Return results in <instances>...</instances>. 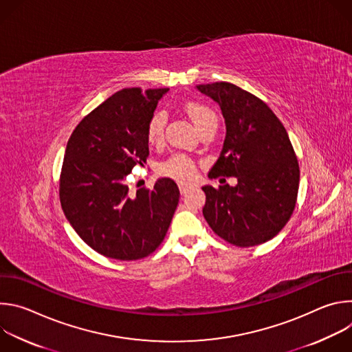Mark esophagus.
Segmentation results:
<instances>
[{"instance_id": "1", "label": "esophagus", "mask_w": 352, "mask_h": 352, "mask_svg": "<svg viewBox=\"0 0 352 352\" xmlns=\"http://www.w3.org/2000/svg\"><path fill=\"white\" fill-rule=\"evenodd\" d=\"M178 186H179V192H181V195H185V193L190 189V186H189V185H185V184H178Z\"/></svg>"}]
</instances>
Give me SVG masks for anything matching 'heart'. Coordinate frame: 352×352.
I'll return each instance as SVG.
<instances>
[{"label":"heart","mask_w":352,"mask_h":352,"mask_svg":"<svg viewBox=\"0 0 352 352\" xmlns=\"http://www.w3.org/2000/svg\"><path fill=\"white\" fill-rule=\"evenodd\" d=\"M185 113L193 122L197 131L208 126L209 124H217L216 114L208 106L199 104V103H188L185 104ZM166 125V116L163 113H156L147 125V142L156 146L163 142V132ZM160 173L166 177L178 179L181 182H189L196 175V166L195 163L182 155L173 156L166 163L162 164Z\"/></svg>","instance_id":"obj_1"}]
</instances>
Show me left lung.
<instances>
[{"label": "left lung", "instance_id": "left-lung-1", "mask_svg": "<svg viewBox=\"0 0 352 352\" xmlns=\"http://www.w3.org/2000/svg\"><path fill=\"white\" fill-rule=\"evenodd\" d=\"M196 89L220 106L226 122L221 153L209 178L238 181L219 189L202 186L204 216L219 236L235 246L263 243L287 224L296 202L299 167L288 133L266 103L232 83Z\"/></svg>", "mask_w": 352, "mask_h": 352}]
</instances>
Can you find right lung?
Segmentation results:
<instances>
[{
  "mask_svg": "<svg viewBox=\"0 0 352 352\" xmlns=\"http://www.w3.org/2000/svg\"><path fill=\"white\" fill-rule=\"evenodd\" d=\"M168 89L128 87L87 114L72 132L60 179L61 206L96 252L136 261L163 242L179 200L170 178L129 192L126 175L148 156L147 125Z\"/></svg>",
  "mask_w": 352,
  "mask_h": 352,
  "instance_id": "right-lung-1",
  "label": "right lung"
}]
</instances>
